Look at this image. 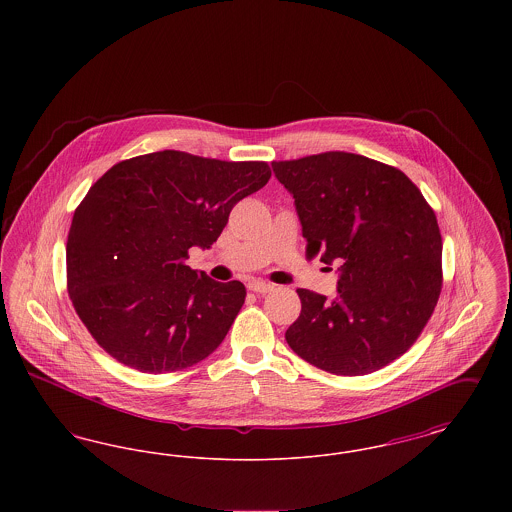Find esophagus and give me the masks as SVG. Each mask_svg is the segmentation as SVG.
<instances>
[{"label":"esophagus","instance_id":"obj_1","mask_svg":"<svg viewBox=\"0 0 512 512\" xmlns=\"http://www.w3.org/2000/svg\"><path fill=\"white\" fill-rule=\"evenodd\" d=\"M247 288H249L251 292L255 293H268L274 290V286H272V284L261 282V280H253V282H249V284H247Z\"/></svg>","mask_w":512,"mask_h":512}]
</instances>
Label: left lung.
<instances>
[{"mask_svg":"<svg viewBox=\"0 0 512 512\" xmlns=\"http://www.w3.org/2000/svg\"><path fill=\"white\" fill-rule=\"evenodd\" d=\"M293 194L307 255L341 263L338 295L299 288L286 341L338 376L380 370L411 349L438 303L441 234L434 209L395 167L347 151L272 161Z\"/></svg>","mask_w":512,"mask_h":512,"instance_id":"8db88e82","label":"left lung"}]
</instances>
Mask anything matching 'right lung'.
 I'll list each match as a JSON object with an SVG mask.
<instances>
[{"instance_id": "1", "label": "right lung", "mask_w": 512, "mask_h": 512, "mask_svg": "<svg viewBox=\"0 0 512 512\" xmlns=\"http://www.w3.org/2000/svg\"><path fill=\"white\" fill-rule=\"evenodd\" d=\"M268 178L265 161L174 149L124 159L99 178L74 211L67 292L103 351L140 372L165 374L219 347L245 286L195 272L188 249L217 242L232 207Z\"/></svg>"}]
</instances>
